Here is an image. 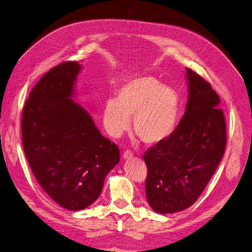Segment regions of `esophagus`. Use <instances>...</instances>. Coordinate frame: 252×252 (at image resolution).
<instances>
[{"label": "esophagus", "instance_id": "esophagus-1", "mask_svg": "<svg viewBox=\"0 0 252 252\" xmlns=\"http://www.w3.org/2000/svg\"><path fill=\"white\" fill-rule=\"evenodd\" d=\"M123 158H124V159H130V158H133L132 151H130V150H126V151L124 152Z\"/></svg>", "mask_w": 252, "mask_h": 252}]
</instances>
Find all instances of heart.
I'll use <instances>...</instances> for the list:
<instances>
[{
	"instance_id": "1",
	"label": "heart",
	"mask_w": 252,
	"mask_h": 252,
	"mask_svg": "<svg viewBox=\"0 0 252 252\" xmlns=\"http://www.w3.org/2000/svg\"><path fill=\"white\" fill-rule=\"evenodd\" d=\"M116 100L105 103L103 121L106 130L119 138L130 128L146 145H157L169 138L177 127L181 98L173 88L155 77L138 74L126 80L117 90Z\"/></svg>"
}]
</instances>
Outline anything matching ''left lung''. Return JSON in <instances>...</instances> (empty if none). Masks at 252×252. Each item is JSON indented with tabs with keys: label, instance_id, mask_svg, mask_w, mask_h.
I'll return each instance as SVG.
<instances>
[{
	"label": "left lung",
	"instance_id": "left-lung-1",
	"mask_svg": "<svg viewBox=\"0 0 252 252\" xmlns=\"http://www.w3.org/2000/svg\"><path fill=\"white\" fill-rule=\"evenodd\" d=\"M185 113L169 138L143 156L148 174L145 188L150 207L173 213L201 195L223 158L226 124L220 96L199 74L186 68Z\"/></svg>",
	"mask_w": 252,
	"mask_h": 252
}]
</instances>
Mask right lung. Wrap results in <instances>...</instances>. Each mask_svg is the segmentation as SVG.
Masks as SVG:
<instances>
[{
	"label": "right lung",
	"mask_w": 252,
	"mask_h": 252,
	"mask_svg": "<svg viewBox=\"0 0 252 252\" xmlns=\"http://www.w3.org/2000/svg\"><path fill=\"white\" fill-rule=\"evenodd\" d=\"M82 66L53 67L29 94L22 114V141L36 181L63 208H87L120 162V150L104 138L89 112L73 101Z\"/></svg>",
	"instance_id": "1"
}]
</instances>
